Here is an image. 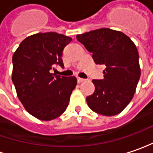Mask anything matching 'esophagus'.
Wrapping results in <instances>:
<instances>
[{"instance_id":"1","label":"esophagus","mask_w":153,"mask_h":153,"mask_svg":"<svg viewBox=\"0 0 153 153\" xmlns=\"http://www.w3.org/2000/svg\"><path fill=\"white\" fill-rule=\"evenodd\" d=\"M77 80H78V83H79V84H80V83H82V82H84L85 79H82V78H79V77H78V78H77Z\"/></svg>"}]
</instances>
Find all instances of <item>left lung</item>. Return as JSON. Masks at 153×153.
Listing matches in <instances>:
<instances>
[{
    "label": "left lung",
    "mask_w": 153,
    "mask_h": 153,
    "mask_svg": "<svg viewBox=\"0 0 153 153\" xmlns=\"http://www.w3.org/2000/svg\"><path fill=\"white\" fill-rule=\"evenodd\" d=\"M76 38L93 53L94 63L106 66L104 79L92 80L95 90L86 98L88 105L103 116H116L132 100L141 76L137 47L126 34L110 28L90 31Z\"/></svg>",
    "instance_id": "1"
}]
</instances>
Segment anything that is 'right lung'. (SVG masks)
<instances>
[{"instance_id": "obj_1", "label": "right lung", "mask_w": 153, "mask_h": 153, "mask_svg": "<svg viewBox=\"0 0 153 153\" xmlns=\"http://www.w3.org/2000/svg\"><path fill=\"white\" fill-rule=\"evenodd\" d=\"M72 38L57 33H37L25 38L13 54L12 82L26 111L41 120L61 116L77 85L74 76L51 74L55 65L63 68L62 54Z\"/></svg>"}]
</instances>
